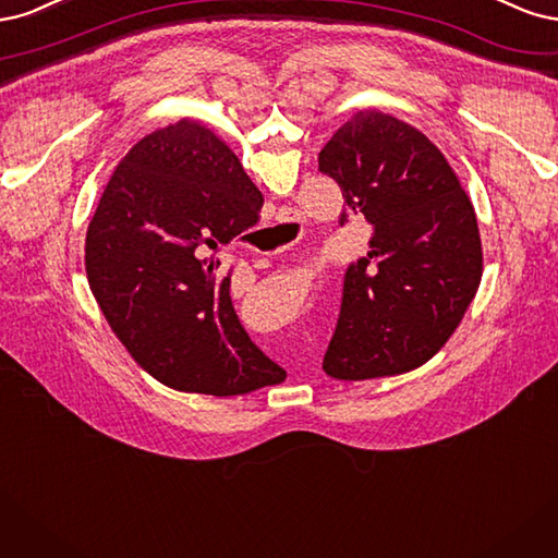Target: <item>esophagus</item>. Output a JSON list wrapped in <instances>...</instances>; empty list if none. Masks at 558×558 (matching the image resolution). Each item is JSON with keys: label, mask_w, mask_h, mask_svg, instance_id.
I'll list each match as a JSON object with an SVG mask.
<instances>
[{"label": "esophagus", "mask_w": 558, "mask_h": 558, "mask_svg": "<svg viewBox=\"0 0 558 558\" xmlns=\"http://www.w3.org/2000/svg\"><path fill=\"white\" fill-rule=\"evenodd\" d=\"M278 222H292V213H284V210H282V213L278 215Z\"/></svg>", "instance_id": "obj_1"}]
</instances>
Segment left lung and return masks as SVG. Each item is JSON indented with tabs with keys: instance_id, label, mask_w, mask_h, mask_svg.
Listing matches in <instances>:
<instances>
[{
	"instance_id": "obj_1",
	"label": "left lung",
	"mask_w": 558,
	"mask_h": 558,
	"mask_svg": "<svg viewBox=\"0 0 558 558\" xmlns=\"http://www.w3.org/2000/svg\"><path fill=\"white\" fill-rule=\"evenodd\" d=\"M345 210L373 225L350 264L322 368L333 380L403 375L438 354L482 280L475 208L436 143L377 109L356 111L319 150Z\"/></svg>"
}]
</instances>
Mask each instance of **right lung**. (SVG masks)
<instances>
[{"label":"right lung","mask_w":558,"mask_h":558,"mask_svg":"<svg viewBox=\"0 0 558 558\" xmlns=\"http://www.w3.org/2000/svg\"><path fill=\"white\" fill-rule=\"evenodd\" d=\"M264 196L227 143L194 120L143 136L106 183L85 236L89 290L120 343L178 391L236 397L278 385L208 250L259 222Z\"/></svg>","instance_id":"obj_1"}]
</instances>
